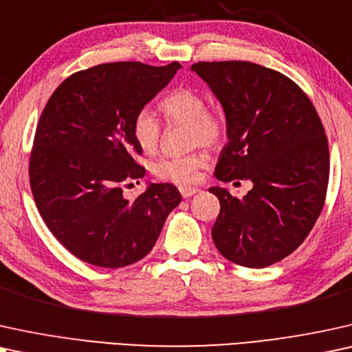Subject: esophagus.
I'll use <instances>...</instances> for the list:
<instances>
[{
	"label": "esophagus",
	"mask_w": 352,
	"mask_h": 352,
	"mask_svg": "<svg viewBox=\"0 0 352 352\" xmlns=\"http://www.w3.org/2000/svg\"><path fill=\"white\" fill-rule=\"evenodd\" d=\"M198 188H191V186H180V193L184 198H191V196L198 193Z\"/></svg>",
	"instance_id": "obj_1"
}]
</instances>
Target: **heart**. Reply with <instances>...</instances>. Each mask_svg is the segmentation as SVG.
Masks as SVG:
<instances>
[{"label": "heart", "mask_w": 352, "mask_h": 352, "mask_svg": "<svg viewBox=\"0 0 352 352\" xmlns=\"http://www.w3.org/2000/svg\"><path fill=\"white\" fill-rule=\"evenodd\" d=\"M159 109L168 124H186L191 146L217 148L227 137V124L217 111L206 107V96L198 90L179 87L167 93L159 102ZM135 143L144 154L157 151L162 137L161 120L149 109H142L132 124ZM208 154L203 149L186 156L161 157L151 164V172L159 180L186 186L198 180L201 168L208 166Z\"/></svg>", "instance_id": "obj_1"}]
</instances>
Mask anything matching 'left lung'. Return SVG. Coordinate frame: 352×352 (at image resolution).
Wrapping results in <instances>:
<instances>
[{"label": "left lung", "instance_id": "1", "mask_svg": "<svg viewBox=\"0 0 352 352\" xmlns=\"http://www.w3.org/2000/svg\"><path fill=\"white\" fill-rule=\"evenodd\" d=\"M222 102L228 143L215 179H248L243 198L209 188L220 201L212 240L238 265L262 269L301 246L325 204L330 153L306 93L287 75L246 60L191 65ZM240 184V182H238Z\"/></svg>", "mask_w": 352, "mask_h": 352}]
</instances>
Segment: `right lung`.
<instances>
[{
	"label": "right lung",
	"instance_id": "obj_1",
	"mask_svg": "<svg viewBox=\"0 0 352 352\" xmlns=\"http://www.w3.org/2000/svg\"><path fill=\"white\" fill-rule=\"evenodd\" d=\"M182 65L107 63L56 88L36 125L29 177L36 209L58 241L88 264L119 269L143 259L182 195L151 184L129 201L122 188L143 179L132 124Z\"/></svg>",
	"mask_w": 352,
	"mask_h": 352
}]
</instances>
